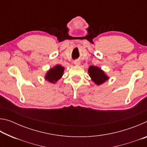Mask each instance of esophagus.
<instances>
[{
	"mask_svg": "<svg viewBox=\"0 0 147 147\" xmlns=\"http://www.w3.org/2000/svg\"><path fill=\"white\" fill-rule=\"evenodd\" d=\"M74 65H80V62L78 60H76V61H74Z\"/></svg>",
	"mask_w": 147,
	"mask_h": 147,
	"instance_id": "esophagus-1",
	"label": "esophagus"
}]
</instances>
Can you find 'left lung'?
<instances>
[{
    "mask_svg": "<svg viewBox=\"0 0 147 147\" xmlns=\"http://www.w3.org/2000/svg\"><path fill=\"white\" fill-rule=\"evenodd\" d=\"M88 73L92 80L97 85L102 84L108 79V77L106 75L104 71L97 67L90 66L88 69Z\"/></svg>",
    "mask_w": 147,
    "mask_h": 147,
    "instance_id": "obj_1",
    "label": "left lung"
}]
</instances>
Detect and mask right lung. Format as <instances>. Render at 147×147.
<instances>
[{
	"mask_svg": "<svg viewBox=\"0 0 147 147\" xmlns=\"http://www.w3.org/2000/svg\"><path fill=\"white\" fill-rule=\"evenodd\" d=\"M63 71L64 67L59 65H57L51 69L47 72L45 79L51 83H56L59 79L61 78V77L63 75Z\"/></svg>",
	"mask_w": 147,
	"mask_h": 147,
	"instance_id": "obj_1",
	"label": "right lung"
}]
</instances>
